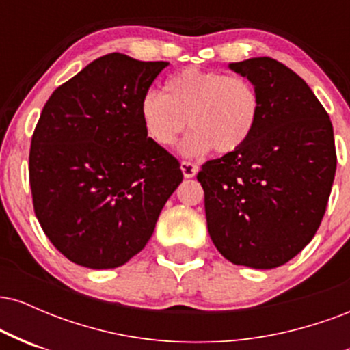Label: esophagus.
Returning <instances> with one entry per match:
<instances>
[{"mask_svg":"<svg viewBox=\"0 0 350 350\" xmlns=\"http://www.w3.org/2000/svg\"><path fill=\"white\" fill-rule=\"evenodd\" d=\"M180 171H183L184 178H194V176L198 174V166L192 164L191 161H183L180 163Z\"/></svg>","mask_w":350,"mask_h":350,"instance_id":"34e87169","label":"esophagus"}]
</instances>
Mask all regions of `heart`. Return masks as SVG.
Here are the masks:
<instances>
[{
	"label": "heart",
	"instance_id": "heart-1",
	"mask_svg": "<svg viewBox=\"0 0 350 350\" xmlns=\"http://www.w3.org/2000/svg\"><path fill=\"white\" fill-rule=\"evenodd\" d=\"M262 115V98L250 79L196 67L171 75L163 94L148 90L139 102L144 133L156 146L180 143V154L199 158L214 150L230 154L248 143Z\"/></svg>",
	"mask_w": 350,
	"mask_h": 350
}]
</instances>
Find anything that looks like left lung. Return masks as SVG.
<instances>
[{
    "instance_id": "1",
    "label": "left lung",
    "mask_w": 350,
    "mask_h": 350,
    "mask_svg": "<svg viewBox=\"0 0 350 350\" xmlns=\"http://www.w3.org/2000/svg\"><path fill=\"white\" fill-rule=\"evenodd\" d=\"M262 98L255 133L198 174L208 235L234 265L270 270L290 262L321 226L336 174L327 111L308 83L271 57L232 62Z\"/></svg>"
}]
</instances>
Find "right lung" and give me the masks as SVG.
<instances>
[{"mask_svg":"<svg viewBox=\"0 0 350 350\" xmlns=\"http://www.w3.org/2000/svg\"><path fill=\"white\" fill-rule=\"evenodd\" d=\"M170 62L113 52L55 88L31 139L36 217L80 267H122L142 252L183 180L174 156L144 133L139 102Z\"/></svg>","mask_w":350,"mask_h":350,"instance_id":"obj_1","label":"right lung"}]
</instances>
